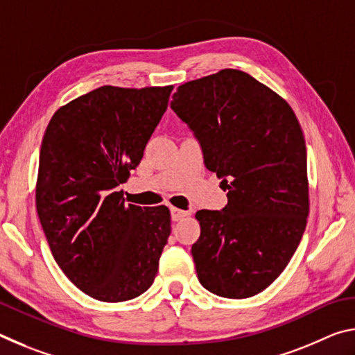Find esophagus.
Listing matches in <instances>:
<instances>
[{
  "label": "esophagus",
  "instance_id": "1",
  "mask_svg": "<svg viewBox=\"0 0 355 355\" xmlns=\"http://www.w3.org/2000/svg\"><path fill=\"white\" fill-rule=\"evenodd\" d=\"M184 216H188V211H183V209H178V208H171V218L173 222H178L182 220Z\"/></svg>",
  "mask_w": 355,
  "mask_h": 355
}]
</instances>
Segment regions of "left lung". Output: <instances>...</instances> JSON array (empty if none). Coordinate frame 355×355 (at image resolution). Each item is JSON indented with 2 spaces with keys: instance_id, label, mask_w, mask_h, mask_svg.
<instances>
[{
  "instance_id": "8db88e82",
  "label": "left lung",
  "mask_w": 355,
  "mask_h": 355,
  "mask_svg": "<svg viewBox=\"0 0 355 355\" xmlns=\"http://www.w3.org/2000/svg\"><path fill=\"white\" fill-rule=\"evenodd\" d=\"M171 107L228 191L220 211L196 213L197 277L222 297L255 296L286 268L307 225V150L296 114L235 69L182 84Z\"/></svg>"
}]
</instances>
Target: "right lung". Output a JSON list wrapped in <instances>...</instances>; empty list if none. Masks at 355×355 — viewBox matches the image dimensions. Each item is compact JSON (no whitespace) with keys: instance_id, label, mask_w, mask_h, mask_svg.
I'll list each match as a JSON object with an SVG mask.
<instances>
[{"instance_id":"1","label":"right lung","mask_w":355,"mask_h":355,"mask_svg":"<svg viewBox=\"0 0 355 355\" xmlns=\"http://www.w3.org/2000/svg\"><path fill=\"white\" fill-rule=\"evenodd\" d=\"M172 86H101L55 112L39 156L35 207L59 268L83 293L123 302L152 286L171 235L167 207L125 205Z\"/></svg>"}]
</instances>
